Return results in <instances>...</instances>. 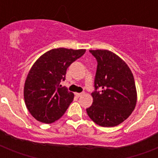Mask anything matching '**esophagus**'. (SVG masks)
<instances>
[{"label":"esophagus","mask_w":158,"mask_h":158,"mask_svg":"<svg viewBox=\"0 0 158 158\" xmlns=\"http://www.w3.org/2000/svg\"><path fill=\"white\" fill-rule=\"evenodd\" d=\"M75 95H76L77 97H81V96H83V95H84V92H83V93H76V94H75Z\"/></svg>","instance_id":"34e87169"}]
</instances>
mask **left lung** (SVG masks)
I'll use <instances>...</instances> for the list:
<instances>
[{"mask_svg":"<svg viewBox=\"0 0 158 158\" xmlns=\"http://www.w3.org/2000/svg\"><path fill=\"white\" fill-rule=\"evenodd\" d=\"M98 61L92 93L93 104L87 113L102 127H114L127 119L137 102L135 79L127 64L107 50H90ZM101 89L98 91L97 89Z\"/></svg>","mask_w":158,"mask_h":158,"instance_id":"1","label":"left lung"}]
</instances>
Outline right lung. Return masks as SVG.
<instances>
[{
    "mask_svg": "<svg viewBox=\"0 0 158 158\" xmlns=\"http://www.w3.org/2000/svg\"><path fill=\"white\" fill-rule=\"evenodd\" d=\"M85 52V49H52L33 64L26 78L23 97L28 111L36 120L50 124L64 115L74 94L60 83L65 79L67 68Z\"/></svg>",
    "mask_w": 158,
    "mask_h": 158,
    "instance_id": "obj_1",
    "label": "right lung"
}]
</instances>
